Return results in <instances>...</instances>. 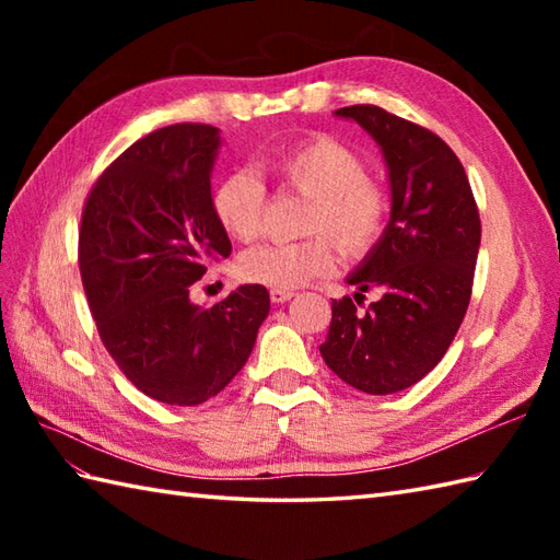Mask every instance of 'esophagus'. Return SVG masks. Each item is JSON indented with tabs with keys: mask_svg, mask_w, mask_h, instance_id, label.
Listing matches in <instances>:
<instances>
[{
	"mask_svg": "<svg viewBox=\"0 0 560 560\" xmlns=\"http://www.w3.org/2000/svg\"><path fill=\"white\" fill-rule=\"evenodd\" d=\"M269 299H271V303H287V301L293 299V291H289V289H271L269 291Z\"/></svg>",
	"mask_w": 560,
	"mask_h": 560,
	"instance_id": "obj_1",
	"label": "esophagus"
}]
</instances>
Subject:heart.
I'll list each match as a JSON object with an SVG mask.
<instances>
[{
    "label": "heart",
    "mask_w": 560,
    "mask_h": 560,
    "mask_svg": "<svg viewBox=\"0 0 560 560\" xmlns=\"http://www.w3.org/2000/svg\"><path fill=\"white\" fill-rule=\"evenodd\" d=\"M271 173L283 189L307 197L301 229L291 243H261L237 257L235 271L247 283L295 289L327 277L337 265V247L349 259L373 255L385 241L392 199L387 187L368 173L359 151L319 135L279 153ZM267 187L253 171H233L211 192V213L231 237L253 241L261 231Z\"/></svg>",
    "instance_id": "heart-1"
}]
</instances>
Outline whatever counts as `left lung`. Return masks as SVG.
<instances>
[{
    "label": "left lung",
    "instance_id": "1",
    "mask_svg": "<svg viewBox=\"0 0 560 560\" xmlns=\"http://www.w3.org/2000/svg\"><path fill=\"white\" fill-rule=\"evenodd\" d=\"M337 115L383 147L392 219L385 241L351 273L357 301H331L319 353L347 385L392 395L431 373L455 339L471 301L481 219L459 159L431 129L377 105ZM368 290L378 293L371 306L362 304Z\"/></svg>",
    "mask_w": 560,
    "mask_h": 560
}]
</instances>
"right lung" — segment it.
<instances>
[{
	"instance_id": "1",
	"label": "right lung",
	"mask_w": 560,
	"mask_h": 560,
	"mask_svg": "<svg viewBox=\"0 0 560 560\" xmlns=\"http://www.w3.org/2000/svg\"><path fill=\"white\" fill-rule=\"evenodd\" d=\"M219 129L161 127L120 153L83 201L79 271L103 347L147 397L197 407L231 383L269 313L259 283L211 307L192 295L231 241L211 213Z\"/></svg>"
}]
</instances>
